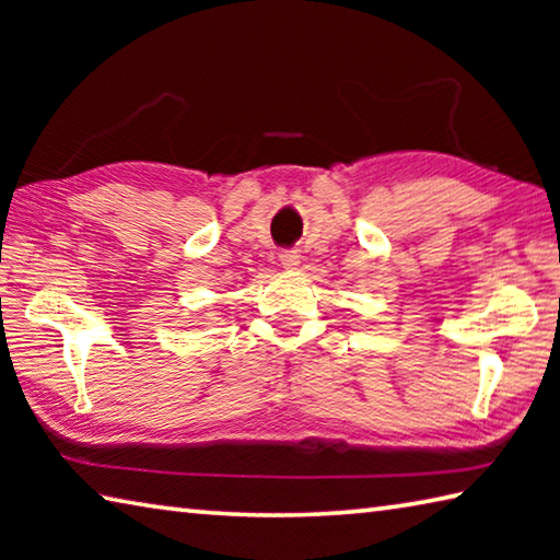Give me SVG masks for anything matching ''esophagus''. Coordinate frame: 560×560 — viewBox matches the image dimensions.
Segmentation results:
<instances>
[{"label":"esophagus","instance_id":"obj_1","mask_svg":"<svg viewBox=\"0 0 560 560\" xmlns=\"http://www.w3.org/2000/svg\"><path fill=\"white\" fill-rule=\"evenodd\" d=\"M279 259H281V267H283V269H296V267H299V252H296V249L281 252Z\"/></svg>","mask_w":560,"mask_h":560}]
</instances>
